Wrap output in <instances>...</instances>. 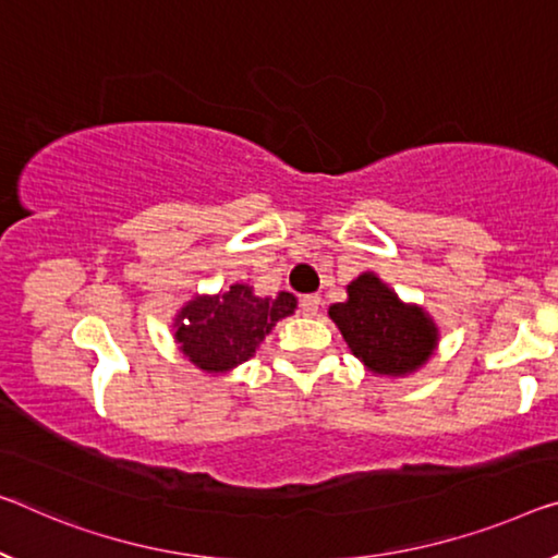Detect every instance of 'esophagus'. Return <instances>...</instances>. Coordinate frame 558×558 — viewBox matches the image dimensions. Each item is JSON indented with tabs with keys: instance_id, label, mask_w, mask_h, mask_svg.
Here are the masks:
<instances>
[{
	"instance_id": "1",
	"label": "esophagus",
	"mask_w": 558,
	"mask_h": 558,
	"mask_svg": "<svg viewBox=\"0 0 558 558\" xmlns=\"http://www.w3.org/2000/svg\"><path fill=\"white\" fill-rule=\"evenodd\" d=\"M319 304H322L319 296H304L302 302H299V306H302V314H304V316H316V312H319Z\"/></svg>"
}]
</instances>
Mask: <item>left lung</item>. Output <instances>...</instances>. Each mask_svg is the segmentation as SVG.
<instances>
[{
    "mask_svg": "<svg viewBox=\"0 0 558 558\" xmlns=\"http://www.w3.org/2000/svg\"><path fill=\"white\" fill-rule=\"evenodd\" d=\"M347 294V302L329 306V316L368 372L407 376L428 362L439 329L422 306L401 302L374 271L359 274Z\"/></svg>",
    "mask_w": 558,
    "mask_h": 558,
    "instance_id": "left-lung-1",
    "label": "left lung"
}]
</instances>
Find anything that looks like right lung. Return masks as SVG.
<instances>
[{"label": "right lung", "instance_id": "obj_1", "mask_svg": "<svg viewBox=\"0 0 558 558\" xmlns=\"http://www.w3.org/2000/svg\"><path fill=\"white\" fill-rule=\"evenodd\" d=\"M296 296H256L250 284H231L219 294H196L177 312L179 351L207 374H227L250 362L277 322L291 316Z\"/></svg>", "mask_w": 558, "mask_h": 558}]
</instances>
